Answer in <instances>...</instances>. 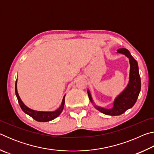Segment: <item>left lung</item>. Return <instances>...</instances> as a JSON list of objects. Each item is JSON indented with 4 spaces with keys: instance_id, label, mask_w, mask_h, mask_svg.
Instances as JSON below:
<instances>
[{
    "instance_id": "obj_1",
    "label": "left lung",
    "mask_w": 154,
    "mask_h": 154,
    "mask_svg": "<svg viewBox=\"0 0 154 154\" xmlns=\"http://www.w3.org/2000/svg\"><path fill=\"white\" fill-rule=\"evenodd\" d=\"M118 53L123 54L129 58L130 64V81L127 88L123 92L121 93L114 101L113 108L106 109L102 107L96 106L99 111L108 116H119L124 113L125 111L134 106L139 96L141 87L140 77L139 72V67L136 60L131 56V54L128 49L121 48L117 50ZM88 96L91 102H93L91 97L90 93L88 91Z\"/></svg>"
}]
</instances>
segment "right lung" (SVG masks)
I'll return each mask as SVG.
<instances>
[{
    "label": "right lung",
    "instance_id": "obj_1",
    "mask_svg": "<svg viewBox=\"0 0 154 154\" xmlns=\"http://www.w3.org/2000/svg\"><path fill=\"white\" fill-rule=\"evenodd\" d=\"M15 94H16L18 103L20 104V106L21 109H22V111L24 112L25 113L28 114V116H30L31 118H32L34 119H35L36 121L38 122H49L51 121L52 119L56 118L57 117L59 116V115L61 113V112L64 109V96L63 100H62V102L61 104L60 107L58 110H56L55 111L53 112H43V111H34L32 110V109H29L26 106L23 102L21 100L19 94L17 93V80L15 82Z\"/></svg>",
    "mask_w": 154,
    "mask_h": 154
}]
</instances>
